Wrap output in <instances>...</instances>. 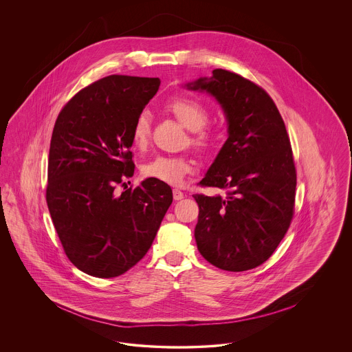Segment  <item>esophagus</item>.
I'll list each match as a JSON object with an SVG mask.
<instances>
[{"label": "esophagus", "mask_w": 352, "mask_h": 352, "mask_svg": "<svg viewBox=\"0 0 352 352\" xmlns=\"http://www.w3.org/2000/svg\"><path fill=\"white\" fill-rule=\"evenodd\" d=\"M173 197H174V199H175V201H181V199H184V194L181 191V190L174 188V190H173Z\"/></svg>", "instance_id": "1"}]
</instances>
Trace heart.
Segmentation results:
<instances>
[{
    "mask_svg": "<svg viewBox=\"0 0 352 352\" xmlns=\"http://www.w3.org/2000/svg\"><path fill=\"white\" fill-rule=\"evenodd\" d=\"M168 109L184 128L190 131V145L201 151H208L214 146L215 133L204 128L208 122V109L201 101L186 98L177 99L168 102ZM151 133V115L146 111H142L135 118L132 129L134 145L140 149L146 148ZM191 171L192 164L184 155H157L142 166V174L146 178L170 184H182L184 177Z\"/></svg>",
    "mask_w": 352,
    "mask_h": 352,
    "instance_id": "heart-1",
    "label": "heart"
}]
</instances>
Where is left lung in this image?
Here are the masks:
<instances>
[{"mask_svg": "<svg viewBox=\"0 0 352 352\" xmlns=\"http://www.w3.org/2000/svg\"><path fill=\"white\" fill-rule=\"evenodd\" d=\"M184 87L215 98L228 125L227 141L199 182L227 195H194L198 250L223 270L256 268L276 251L294 212L297 174L284 120L261 87L227 69Z\"/></svg>", "mask_w": 352, "mask_h": 352, "instance_id": "obj_1", "label": "left lung"}]
</instances>
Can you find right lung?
I'll list each match as a JSON object with an SVG mask.
<instances>
[{
  "label": "right lung",
  "instance_id": "add662e5",
  "mask_svg": "<svg viewBox=\"0 0 352 352\" xmlns=\"http://www.w3.org/2000/svg\"><path fill=\"white\" fill-rule=\"evenodd\" d=\"M158 78L111 75L79 91L56 118L46 201L69 261L84 273L118 277L149 251L171 201L165 182L135 188L131 148L137 116L157 94ZM118 184L126 190L118 196Z\"/></svg>",
  "mask_w": 352,
  "mask_h": 352
}]
</instances>
